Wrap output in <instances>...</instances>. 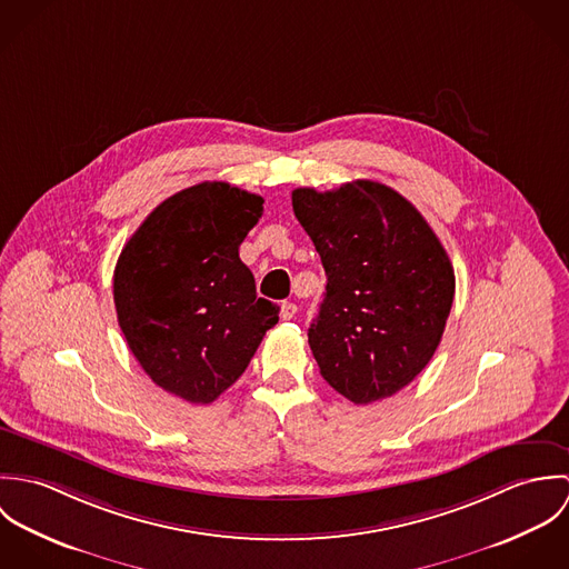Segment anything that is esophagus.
I'll return each instance as SVG.
<instances>
[{
  "label": "esophagus",
  "mask_w": 569,
  "mask_h": 569,
  "mask_svg": "<svg viewBox=\"0 0 569 569\" xmlns=\"http://www.w3.org/2000/svg\"><path fill=\"white\" fill-rule=\"evenodd\" d=\"M296 313H298V307L293 302H282V307H280V318L282 320H293Z\"/></svg>",
  "instance_id": "esophagus-1"
}]
</instances>
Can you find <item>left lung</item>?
<instances>
[{"label":"left lung","mask_w":569,"mask_h":569,"mask_svg":"<svg viewBox=\"0 0 569 569\" xmlns=\"http://www.w3.org/2000/svg\"><path fill=\"white\" fill-rule=\"evenodd\" d=\"M291 199L325 264L309 343L326 383L355 406L397 395L445 332L456 293L445 247L406 197L379 181L296 188Z\"/></svg>","instance_id":"left-lung-1"}]
</instances>
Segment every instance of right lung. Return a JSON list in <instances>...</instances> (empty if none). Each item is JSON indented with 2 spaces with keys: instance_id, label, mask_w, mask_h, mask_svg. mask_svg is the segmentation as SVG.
I'll return each instance as SVG.
<instances>
[{
  "instance_id": "add662e5",
  "label": "right lung",
  "mask_w": 569,
  "mask_h": 569,
  "mask_svg": "<svg viewBox=\"0 0 569 569\" xmlns=\"http://www.w3.org/2000/svg\"><path fill=\"white\" fill-rule=\"evenodd\" d=\"M262 197L203 181L162 201L113 271L118 325L142 370L188 403H212L249 366L278 305L256 296L239 247Z\"/></svg>"
}]
</instances>
